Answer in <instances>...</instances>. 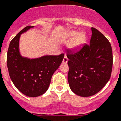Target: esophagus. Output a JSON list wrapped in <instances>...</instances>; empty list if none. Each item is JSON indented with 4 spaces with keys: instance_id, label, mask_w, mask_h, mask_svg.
Here are the masks:
<instances>
[{
    "instance_id": "34e87169",
    "label": "esophagus",
    "mask_w": 121,
    "mask_h": 121,
    "mask_svg": "<svg viewBox=\"0 0 121 121\" xmlns=\"http://www.w3.org/2000/svg\"><path fill=\"white\" fill-rule=\"evenodd\" d=\"M68 61V58H67L66 56H65V57H64L63 60V63H67Z\"/></svg>"
}]
</instances>
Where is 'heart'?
Returning a JSON list of instances; mask_svg holds the SVG:
<instances>
[{"label":"heart","instance_id":"b5f03b06","mask_svg":"<svg viewBox=\"0 0 121 121\" xmlns=\"http://www.w3.org/2000/svg\"><path fill=\"white\" fill-rule=\"evenodd\" d=\"M66 37L68 39L73 38L69 46L71 49H73L80 47L85 41V36L84 33H80L77 34V32L75 31H70L67 32L66 34Z\"/></svg>","mask_w":121,"mask_h":121}]
</instances>
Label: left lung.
Listing matches in <instances>:
<instances>
[{
    "instance_id": "left-lung-1",
    "label": "left lung",
    "mask_w": 121,
    "mask_h": 121,
    "mask_svg": "<svg viewBox=\"0 0 121 121\" xmlns=\"http://www.w3.org/2000/svg\"><path fill=\"white\" fill-rule=\"evenodd\" d=\"M91 30L90 44L66 54L69 86L82 97L91 96L100 91L110 80L113 68L111 44L98 30L92 27Z\"/></svg>"
}]
</instances>
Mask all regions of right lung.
Masks as SVG:
<instances>
[{"label": "right lung", "instance_id": "add662e5", "mask_svg": "<svg viewBox=\"0 0 121 121\" xmlns=\"http://www.w3.org/2000/svg\"><path fill=\"white\" fill-rule=\"evenodd\" d=\"M33 26H27L11 41L7 63L13 83L21 92L29 97H37L46 92L52 75L61 63L65 55H46L36 59L22 57L19 51L21 35Z\"/></svg>", "mask_w": 121, "mask_h": 121}]
</instances>
